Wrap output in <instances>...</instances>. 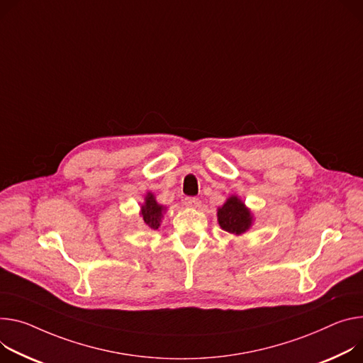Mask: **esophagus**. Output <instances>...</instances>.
Listing matches in <instances>:
<instances>
[{"label": "esophagus", "mask_w": 363, "mask_h": 363, "mask_svg": "<svg viewBox=\"0 0 363 363\" xmlns=\"http://www.w3.org/2000/svg\"><path fill=\"white\" fill-rule=\"evenodd\" d=\"M184 204L189 208H196V207H200L201 203L199 199H195V196H186V199L184 200Z\"/></svg>", "instance_id": "esophagus-1"}]
</instances>
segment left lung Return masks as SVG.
I'll list each match as a JSON object with an SVG mask.
<instances>
[{
	"label": "left lung",
	"mask_w": 363,
	"mask_h": 363,
	"mask_svg": "<svg viewBox=\"0 0 363 363\" xmlns=\"http://www.w3.org/2000/svg\"><path fill=\"white\" fill-rule=\"evenodd\" d=\"M218 224L225 232L240 236L253 224V216L245 203L236 195L228 196L227 201L217 210Z\"/></svg>",
	"instance_id": "obj_1"
}]
</instances>
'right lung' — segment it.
I'll return each mask as SVG.
<instances>
[{"mask_svg":"<svg viewBox=\"0 0 363 363\" xmlns=\"http://www.w3.org/2000/svg\"><path fill=\"white\" fill-rule=\"evenodd\" d=\"M164 210H167V207L157 204L155 195L152 192H147V195L145 196V204H142V217L145 225L152 230H157Z\"/></svg>","mask_w":363,"mask_h":363,"instance_id":"right-lung-1","label":"right lung"}]
</instances>
